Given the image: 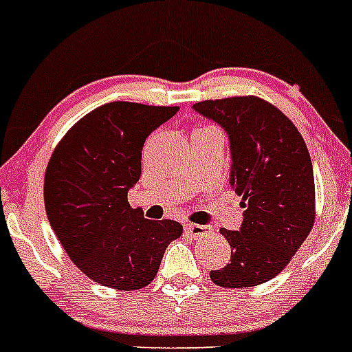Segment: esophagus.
Wrapping results in <instances>:
<instances>
[{"mask_svg": "<svg viewBox=\"0 0 352 352\" xmlns=\"http://www.w3.org/2000/svg\"><path fill=\"white\" fill-rule=\"evenodd\" d=\"M185 231L194 238H204V236L211 234V227L201 226V223H185Z\"/></svg>", "mask_w": 352, "mask_h": 352, "instance_id": "esophagus-1", "label": "esophagus"}]
</instances>
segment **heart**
Wrapping results in <instances>:
<instances>
[{
    "label": "heart",
    "instance_id": "1",
    "mask_svg": "<svg viewBox=\"0 0 352 352\" xmlns=\"http://www.w3.org/2000/svg\"><path fill=\"white\" fill-rule=\"evenodd\" d=\"M199 130H201V129H199Z\"/></svg>",
    "mask_w": 352,
    "mask_h": 352
}]
</instances>
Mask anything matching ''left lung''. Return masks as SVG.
Returning <instances> with one entry per match:
<instances>
[{"label": "left lung", "instance_id": "left-lung-1", "mask_svg": "<svg viewBox=\"0 0 352 352\" xmlns=\"http://www.w3.org/2000/svg\"><path fill=\"white\" fill-rule=\"evenodd\" d=\"M194 111L227 133L229 183L245 208L238 231L220 229L231 259L211 270V280L231 289L264 284L287 266L314 226L309 149L292 121L257 96L199 102Z\"/></svg>", "mask_w": 352, "mask_h": 352}]
</instances>
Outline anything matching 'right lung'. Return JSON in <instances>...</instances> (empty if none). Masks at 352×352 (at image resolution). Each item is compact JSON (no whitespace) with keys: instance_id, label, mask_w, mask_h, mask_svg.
<instances>
[{"instance_id":"1","label":"right lung","mask_w":352,"mask_h":352,"mask_svg":"<svg viewBox=\"0 0 352 352\" xmlns=\"http://www.w3.org/2000/svg\"><path fill=\"white\" fill-rule=\"evenodd\" d=\"M178 107L111 102L77 121L56 146L43 183L52 231L77 268L107 287H146L183 232L176 220H148L129 190L141 178L142 146Z\"/></svg>"}]
</instances>
